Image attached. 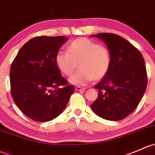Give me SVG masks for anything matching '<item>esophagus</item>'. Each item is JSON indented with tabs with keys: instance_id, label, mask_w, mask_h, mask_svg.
<instances>
[{
	"instance_id": "1",
	"label": "esophagus",
	"mask_w": 155,
	"mask_h": 155,
	"mask_svg": "<svg viewBox=\"0 0 155 155\" xmlns=\"http://www.w3.org/2000/svg\"><path fill=\"white\" fill-rule=\"evenodd\" d=\"M75 89H76V91H82L85 90V87H79V86H76V87H75Z\"/></svg>"
}]
</instances>
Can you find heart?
<instances>
[{"instance_id": "obj_1", "label": "heart", "mask_w": 155, "mask_h": 155, "mask_svg": "<svg viewBox=\"0 0 155 155\" xmlns=\"http://www.w3.org/2000/svg\"><path fill=\"white\" fill-rule=\"evenodd\" d=\"M56 64L65 76H71L79 65V71L69 79L75 85H86L91 81H99L108 73L111 57L108 48L87 38L73 41L68 47V53L58 52Z\"/></svg>"}]
</instances>
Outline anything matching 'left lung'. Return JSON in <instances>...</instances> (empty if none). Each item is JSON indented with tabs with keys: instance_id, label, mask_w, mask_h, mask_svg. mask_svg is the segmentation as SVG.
Here are the masks:
<instances>
[{
	"instance_id": "8db88e82",
	"label": "left lung",
	"mask_w": 155,
	"mask_h": 155,
	"mask_svg": "<svg viewBox=\"0 0 155 155\" xmlns=\"http://www.w3.org/2000/svg\"><path fill=\"white\" fill-rule=\"evenodd\" d=\"M91 36L106 44L111 63L106 76L94 86L99 96L91 107L105 120H123L135 110L146 91L144 58L137 49L120 35L104 32Z\"/></svg>"
}]
</instances>
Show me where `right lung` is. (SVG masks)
<instances>
[{"mask_svg": "<svg viewBox=\"0 0 155 155\" xmlns=\"http://www.w3.org/2000/svg\"><path fill=\"white\" fill-rule=\"evenodd\" d=\"M68 39L35 37L20 49L11 65L13 100L24 114L35 121L48 122L58 117L75 90L61 76L55 61Z\"/></svg>", "mask_w": 155, "mask_h": 155, "instance_id": "1", "label": "right lung"}]
</instances>
